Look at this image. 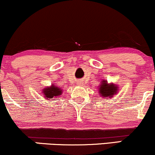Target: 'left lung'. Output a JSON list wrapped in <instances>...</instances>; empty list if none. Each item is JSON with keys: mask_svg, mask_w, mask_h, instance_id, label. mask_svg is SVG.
Instances as JSON below:
<instances>
[{"mask_svg": "<svg viewBox=\"0 0 155 155\" xmlns=\"http://www.w3.org/2000/svg\"><path fill=\"white\" fill-rule=\"evenodd\" d=\"M117 91H118V87L114 84L113 83L108 84L106 80L102 81V83L99 86L100 95L106 98H111L114 94H117Z\"/></svg>", "mask_w": 155, "mask_h": 155, "instance_id": "1", "label": "left lung"}]
</instances>
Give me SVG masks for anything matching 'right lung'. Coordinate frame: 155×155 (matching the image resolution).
<instances>
[{
  "label": "right lung",
  "instance_id": "1",
  "mask_svg": "<svg viewBox=\"0 0 155 155\" xmlns=\"http://www.w3.org/2000/svg\"><path fill=\"white\" fill-rule=\"evenodd\" d=\"M43 94L44 97H47V100H51V98L55 97H59L62 95L61 88L58 87L57 85L52 84L51 86L47 87L43 89Z\"/></svg>",
  "mask_w": 155,
  "mask_h": 155
}]
</instances>
